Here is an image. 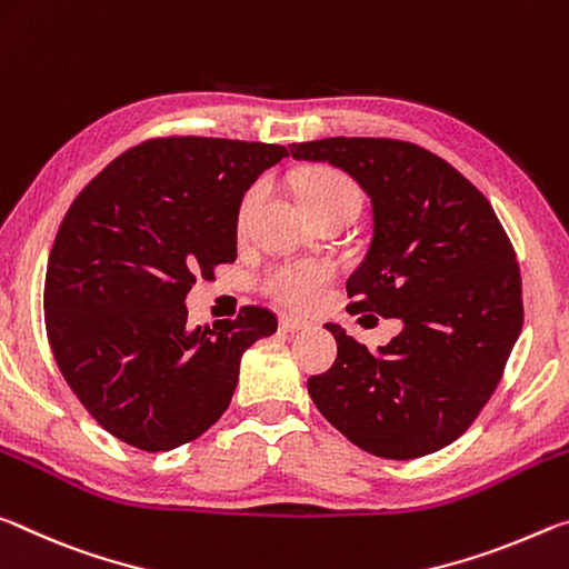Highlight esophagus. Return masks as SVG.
Here are the masks:
<instances>
[{
	"label": "esophagus",
	"mask_w": 569,
	"mask_h": 569,
	"mask_svg": "<svg viewBox=\"0 0 569 569\" xmlns=\"http://www.w3.org/2000/svg\"><path fill=\"white\" fill-rule=\"evenodd\" d=\"M307 328V322L302 318H295V315H282L279 318V330L282 332H300Z\"/></svg>",
	"instance_id": "obj_1"
}]
</instances>
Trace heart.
I'll return each mask as SVG.
<instances>
[{
    "instance_id": "1",
    "label": "heart",
    "mask_w": 569,
    "mask_h": 569,
    "mask_svg": "<svg viewBox=\"0 0 569 569\" xmlns=\"http://www.w3.org/2000/svg\"><path fill=\"white\" fill-rule=\"evenodd\" d=\"M259 197H262V183H254L241 197L237 211L239 227H244ZM297 197H300L302 209L310 219L330 211L358 213L362 203L358 183L342 171L328 169V166H315V169H307L297 176ZM332 277L335 269L325 262L277 264L264 272L262 287L267 295H272L279 302L290 307H310L328 290Z\"/></svg>"
}]
</instances>
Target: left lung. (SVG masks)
<instances>
[{
	"mask_svg": "<svg viewBox=\"0 0 569 569\" xmlns=\"http://www.w3.org/2000/svg\"><path fill=\"white\" fill-rule=\"evenodd\" d=\"M348 171L372 203V239L348 312L403 322L370 352L340 325L332 368L307 380L318 411L362 451L418 459L449 446L505 376L525 305L515 247L487 197L426 148L396 138L292 143Z\"/></svg>",
	"mask_w": 569,
	"mask_h": 569,
	"instance_id": "1",
	"label": "left lung"
}]
</instances>
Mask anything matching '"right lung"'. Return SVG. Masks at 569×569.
Wrapping results in <instances>:
<instances>
[{
  "label": "right lung",
  "instance_id": "1",
  "mask_svg": "<svg viewBox=\"0 0 569 569\" xmlns=\"http://www.w3.org/2000/svg\"><path fill=\"white\" fill-rule=\"evenodd\" d=\"M284 146L158 136L110 161L70 203L44 274V330L86 411L141 451L199 439L234 396L239 360L277 332L244 305L213 330L186 328L197 277L237 259V211Z\"/></svg>",
  "mask_w": 569,
  "mask_h": 569
}]
</instances>
